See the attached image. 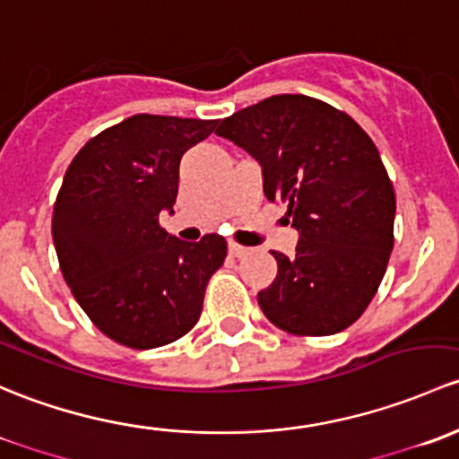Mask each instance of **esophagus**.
I'll return each mask as SVG.
<instances>
[{
	"label": "esophagus",
	"mask_w": 459,
	"mask_h": 459,
	"mask_svg": "<svg viewBox=\"0 0 459 459\" xmlns=\"http://www.w3.org/2000/svg\"><path fill=\"white\" fill-rule=\"evenodd\" d=\"M228 249H230L231 256H236V258H240V256H245V254H249V247H243V245L234 243V240H230Z\"/></svg>",
	"instance_id": "34e87169"
}]
</instances>
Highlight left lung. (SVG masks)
<instances>
[{"label": "left lung", "mask_w": 459, "mask_h": 459, "mask_svg": "<svg viewBox=\"0 0 459 459\" xmlns=\"http://www.w3.org/2000/svg\"><path fill=\"white\" fill-rule=\"evenodd\" d=\"M263 168L264 196L282 203L300 238L272 252L278 273L258 305L294 335H332L369 307L394 249L395 192L377 148L349 115L305 94H276L221 121Z\"/></svg>", "instance_id": "obj_1"}]
</instances>
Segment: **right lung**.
<instances>
[{
  "mask_svg": "<svg viewBox=\"0 0 459 459\" xmlns=\"http://www.w3.org/2000/svg\"><path fill=\"white\" fill-rule=\"evenodd\" d=\"M216 124L134 115L92 136L65 169L53 210L56 258L82 309L115 342L163 347L198 323L228 243L219 234L178 240L159 214L174 212L181 157Z\"/></svg>",
  "mask_w": 459,
  "mask_h": 459,
  "instance_id": "1",
  "label": "right lung"
}]
</instances>
